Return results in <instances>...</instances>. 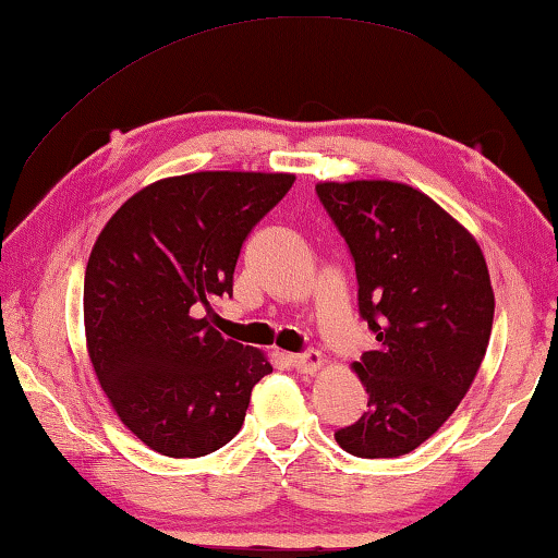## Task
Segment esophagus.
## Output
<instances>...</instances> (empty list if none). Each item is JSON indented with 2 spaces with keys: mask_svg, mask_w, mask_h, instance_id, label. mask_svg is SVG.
Wrapping results in <instances>:
<instances>
[{
  "mask_svg": "<svg viewBox=\"0 0 558 558\" xmlns=\"http://www.w3.org/2000/svg\"><path fill=\"white\" fill-rule=\"evenodd\" d=\"M289 363L300 373H315L323 368V353L319 350H304V353L289 355Z\"/></svg>",
  "mask_w": 558,
  "mask_h": 558,
  "instance_id": "1",
  "label": "esophagus"
}]
</instances>
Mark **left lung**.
<instances>
[{
    "label": "left lung",
    "mask_w": 558,
    "mask_h": 558,
    "mask_svg": "<svg viewBox=\"0 0 558 558\" xmlns=\"http://www.w3.org/2000/svg\"><path fill=\"white\" fill-rule=\"evenodd\" d=\"M355 264L376 350L353 363L368 411L335 432L345 452L401 457L460 407L483 363L495 296L477 241L432 197L388 180L319 182Z\"/></svg>",
    "instance_id": "8db88e82"
}]
</instances>
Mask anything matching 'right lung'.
Returning a JSON list of instances; mask_svg holds the SVG:
<instances>
[{"label":"right lung","mask_w":558,"mask_h":558,"mask_svg":"<svg viewBox=\"0 0 558 558\" xmlns=\"http://www.w3.org/2000/svg\"><path fill=\"white\" fill-rule=\"evenodd\" d=\"M294 174L193 172L121 205L83 281L90 363L121 422L167 457L228 445L271 365L208 325L241 246Z\"/></svg>","instance_id":"add662e5"}]
</instances>
